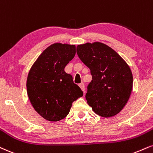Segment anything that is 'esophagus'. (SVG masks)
Segmentation results:
<instances>
[{"label": "esophagus", "instance_id": "obj_1", "mask_svg": "<svg viewBox=\"0 0 153 153\" xmlns=\"http://www.w3.org/2000/svg\"><path fill=\"white\" fill-rule=\"evenodd\" d=\"M79 86H80V89H81L82 91H83V93H85V85H84V83H82V82H81V83L79 84Z\"/></svg>", "mask_w": 153, "mask_h": 153}]
</instances>
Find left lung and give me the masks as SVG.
<instances>
[{
    "label": "left lung",
    "mask_w": 153,
    "mask_h": 153,
    "mask_svg": "<svg viewBox=\"0 0 153 153\" xmlns=\"http://www.w3.org/2000/svg\"><path fill=\"white\" fill-rule=\"evenodd\" d=\"M77 54L92 75L85 95L88 104L101 117L117 115L132 92L133 78L129 65L113 49L100 42L78 45Z\"/></svg>",
    "instance_id": "obj_1"
}]
</instances>
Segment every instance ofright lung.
Wrapping results in <instances>:
<instances>
[{
  "instance_id": "1",
  "label": "right lung",
  "mask_w": 153,
  "mask_h": 153,
  "mask_svg": "<svg viewBox=\"0 0 153 153\" xmlns=\"http://www.w3.org/2000/svg\"><path fill=\"white\" fill-rule=\"evenodd\" d=\"M75 45L54 43L37 58L27 78V93L40 116L56 122L69 113L72 103L83 95L64 68L74 58Z\"/></svg>"
}]
</instances>
